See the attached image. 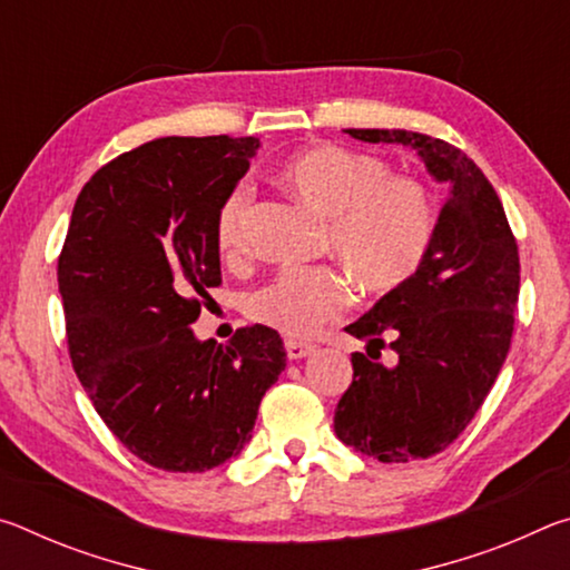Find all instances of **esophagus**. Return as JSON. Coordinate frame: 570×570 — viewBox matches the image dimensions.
<instances>
[{"label": "esophagus", "instance_id": "1", "mask_svg": "<svg viewBox=\"0 0 570 570\" xmlns=\"http://www.w3.org/2000/svg\"><path fill=\"white\" fill-rule=\"evenodd\" d=\"M284 350L288 360H304L306 354L314 352V344L312 342H302V340H286L284 342Z\"/></svg>", "mask_w": 570, "mask_h": 570}]
</instances>
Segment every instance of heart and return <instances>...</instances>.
I'll list each match as a JSON object with an SVG mask.
<instances>
[{
  "label": "heart",
  "instance_id": "b5f03b06",
  "mask_svg": "<svg viewBox=\"0 0 570 570\" xmlns=\"http://www.w3.org/2000/svg\"><path fill=\"white\" fill-rule=\"evenodd\" d=\"M374 153L316 142L278 168V180L324 224V246L370 292H390L420 272L438 234L430 188L412 176H390ZM254 188L240 183L218 206L214 238L226 262L248 250ZM350 302L344 276L330 266L284 268L246 298V316L292 336L314 332Z\"/></svg>",
  "mask_w": 570,
  "mask_h": 570
}]
</instances>
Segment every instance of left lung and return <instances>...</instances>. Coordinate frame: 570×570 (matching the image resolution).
Returning a JSON list of instances; mask_svg holds the SVG:
<instances>
[{
    "mask_svg": "<svg viewBox=\"0 0 570 570\" xmlns=\"http://www.w3.org/2000/svg\"><path fill=\"white\" fill-rule=\"evenodd\" d=\"M346 132L410 146L450 183L420 272L344 330L370 344L352 354L354 377L334 412L336 438L362 455L424 460L462 435L505 362L520 292L518 240L495 188L460 148L412 130ZM387 338L399 354L394 367L376 362Z\"/></svg>",
    "mask_w": 570,
    "mask_h": 570,
    "instance_id": "left-lung-1",
    "label": "left lung"
}]
</instances>
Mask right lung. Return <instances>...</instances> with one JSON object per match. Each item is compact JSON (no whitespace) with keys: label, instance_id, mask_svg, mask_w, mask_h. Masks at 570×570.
<instances>
[{"label":"right lung","instance_id":"1","mask_svg":"<svg viewBox=\"0 0 570 570\" xmlns=\"http://www.w3.org/2000/svg\"><path fill=\"white\" fill-rule=\"evenodd\" d=\"M258 138H158L85 183L57 258L72 370L110 432L168 472L238 455L286 366L264 324L228 344L190 324L220 284L218 206L246 176Z\"/></svg>","mask_w":570,"mask_h":570}]
</instances>
